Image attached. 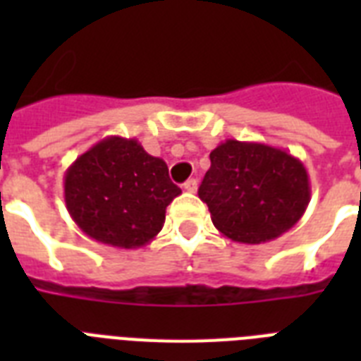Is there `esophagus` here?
<instances>
[{
	"instance_id": "1",
	"label": "esophagus",
	"mask_w": 361,
	"mask_h": 361,
	"mask_svg": "<svg viewBox=\"0 0 361 361\" xmlns=\"http://www.w3.org/2000/svg\"><path fill=\"white\" fill-rule=\"evenodd\" d=\"M183 189H185L187 192H197L198 181L197 180H187L185 183H183Z\"/></svg>"
}]
</instances>
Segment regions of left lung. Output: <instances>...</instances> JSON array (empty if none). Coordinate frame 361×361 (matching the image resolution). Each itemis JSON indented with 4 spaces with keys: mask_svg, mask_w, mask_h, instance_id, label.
Returning a JSON list of instances; mask_svg holds the SVG:
<instances>
[{
    "mask_svg": "<svg viewBox=\"0 0 361 361\" xmlns=\"http://www.w3.org/2000/svg\"><path fill=\"white\" fill-rule=\"evenodd\" d=\"M209 159L198 197L225 238L266 243L290 231L305 214L311 200L307 170L286 149L228 138Z\"/></svg>",
    "mask_w": 361,
    "mask_h": 361,
    "instance_id": "8db88e82",
    "label": "left lung"
}]
</instances>
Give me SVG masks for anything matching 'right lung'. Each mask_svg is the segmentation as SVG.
<instances>
[{"instance_id": "1", "label": "right lung", "mask_w": 361, "mask_h": 361, "mask_svg": "<svg viewBox=\"0 0 361 361\" xmlns=\"http://www.w3.org/2000/svg\"><path fill=\"white\" fill-rule=\"evenodd\" d=\"M181 195L163 159L136 138L106 136L71 164L63 178L67 212L86 236L138 249L157 236L166 206Z\"/></svg>"}]
</instances>
